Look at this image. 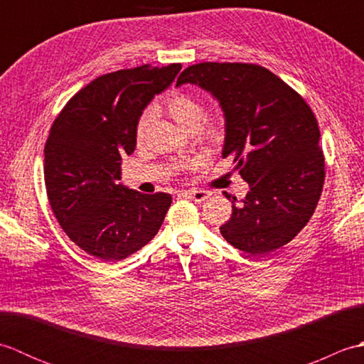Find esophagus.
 Listing matches in <instances>:
<instances>
[{"label": "esophagus", "mask_w": 364, "mask_h": 364, "mask_svg": "<svg viewBox=\"0 0 364 364\" xmlns=\"http://www.w3.org/2000/svg\"><path fill=\"white\" fill-rule=\"evenodd\" d=\"M186 196L189 197V198H192L194 200V202H197V203H202V202H205V200L210 197L211 194L208 191H203V189H189V191H186Z\"/></svg>", "instance_id": "1"}]
</instances>
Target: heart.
Here are the masks:
<instances>
[{"instance_id":"obj_1","label":"heart","mask_w":364,"mask_h":364,"mask_svg":"<svg viewBox=\"0 0 364 364\" xmlns=\"http://www.w3.org/2000/svg\"><path fill=\"white\" fill-rule=\"evenodd\" d=\"M164 107L167 114L172 117L178 125L186 131L200 129V133L210 142H218L222 139L223 134V122L219 115H210L205 117V106L203 102L197 95L189 94L184 90H173L164 98ZM151 120V111H145L141 114L136 125V139L142 141L146 128L150 125ZM203 123L200 124L199 122Z\"/></svg>"}]
</instances>
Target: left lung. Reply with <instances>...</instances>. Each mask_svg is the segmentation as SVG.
Returning a JSON list of instances; mask_svg holds the SVG:
<instances>
[{
    "label": "left lung",
    "instance_id": "obj_1",
    "mask_svg": "<svg viewBox=\"0 0 364 364\" xmlns=\"http://www.w3.org/2000/svg\"><path fill=\"white\" fill-rule=\"evenodd\" d=\"M196 84L219 100L225 115L223 158L250 191L220 233L236 249L264 255L292 241L318 206L326 180L319 127L296 90L257 64L202 63L176 86ZM225 197L230 196L225 192Z\"/></svg>",
    "mask_w": 364,
    "mask_h": 364
}]
</instances>
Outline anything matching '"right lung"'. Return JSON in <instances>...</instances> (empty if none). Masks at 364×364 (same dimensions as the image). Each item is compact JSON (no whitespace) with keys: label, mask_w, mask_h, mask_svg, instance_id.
Wrapping results in <instances>:
<instances>
[{"label":"right lung","mask_w":364,"mask_h":364,"mask_svg":"<svg viewBox=\"0 0 364 364\" xmlns=\"http://www.w3.org/2000/svg\"><path fill=\"white\" fill-rule=\"evenodd\" d=\"M181 64L112 72L75 94L45 144V188L54 218L72 241L102 261H120L156 236L172 203L119 183L122 156L136 146V125Z\"/></svg>","instance_id":"1"}]
</instances>
